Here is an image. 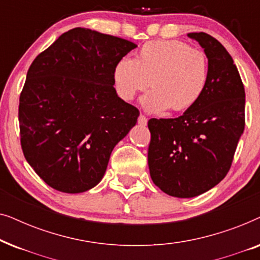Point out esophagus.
Masks as SVG:
<instances>
[{"label": "esophagus", "mask_w": 260, "mask_h": 260, "mask_svg": "<svg viewBox=\"0 0 260 260\" xmlns=\"http://www.w3.org/2000/svg\"><path fill=\"white\" fill-rule=\"evenodd\" d=\"M147 123H148L147 117L143 116V115H140V117H138V124H140V125H142V126H145V125H147Z\"/></svg>", "instance_id": "esophagus-1"}]
</instances>
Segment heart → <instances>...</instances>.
I'll return each instance as SVG.
<instances>
[{"label":"heart","instance_id":"obj_1","mask_svg":"<svg viewBox=\"0 0 260 260\" xmlns=\"http://www.w3.org/2000/svg\"><path fill=\"white\" fill-rule=\"evenodd\" d=\"M208 65L204 53L180 41H151L135 59L123 58L116 63L113 80L117 93L131 101L137 92L151 91L141 98L145 111L161 113L172 108L181 112L200 99L207 83Z\"/></svg>","mask_w":260,"mask_h":260}]
</instances>
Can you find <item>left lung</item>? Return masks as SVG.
I'll list each match as a JSON object with an SVG mask.
<instances>
[{
    "mask_svg": "<svg viewBox=\"0 0 260 260\" xmlns=\"http://www.w3.org/2000/svg\"><path fill=\"white\" fill-rule=\"evenodd\" d=\"M187 37L199 42L208 59L204 93L182 116L148 122L152 182L182 199L206 193L226 176L245 127V90L232 56L211 35Z\"/></svg>",
    "mask_w": 260,
    "mask_h": 260,
    "instance_id": "8db88e82",
    "label": "left lung"
}]
</instances>
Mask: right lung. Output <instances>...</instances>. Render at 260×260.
I'll use <instances>...</instances> for the list:
<instances>
[{
    "mask_svg": "<svg viewBox=\"0 0 260 260\" xmlns=\"http://www.w3.org/2000/svg\"><path fill=\"white\" fill-rule=\"evenodd\" d=\"M136 47L78 27L31 62L20 95L21 147L48 186L76 194L102 181L113 148L140 116L113 87L116 63Z\"/></svg>",
    "mask_w": 260,
    "mask_h": 260,
    "instance_id": "1",
    "label": "right lung"
}]
</instances>
